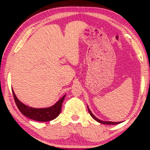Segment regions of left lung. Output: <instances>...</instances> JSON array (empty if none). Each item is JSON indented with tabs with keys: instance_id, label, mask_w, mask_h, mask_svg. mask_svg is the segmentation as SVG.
<instances>
[{
	"instance_id": "obj_1",
	"label": "left lung",
	"mask_w": 150,
	"mask_h": 150,
	"mask_svg": "<svg viewBox=\"0 0 150 150\" xmlns=\"http://www.w3.org/2000/svg\"><path fill=\"white\" fill-rule=\"evenodd\" d=\"M87 108H88V111H89L90 115L92 117V118L93 119V120H95L96 122L100 123V124H107V125H116V124H121V123H122L123 122H110V121H102V120H100L99 119L96 117L92 113L91 110H90L89 106H87Z\"/></svg>"
}]
</instances>
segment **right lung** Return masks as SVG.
<instances>
[{"mask_svg": "<svg viewBox=\"0 0 150 150\" xmlns=\"http://www.w3.org/2000/svg\"><path fill=\"white\" fill-rule=\"evenodd\" d=\"M12 93H13L14 100H15V102L18 109L24 116L35 121L42 122H50L59 115L61 111L63 102L65 98V95H64L54 105L51 106L50 107L37 108L30 107L20 102L16 97L13 89H12Z\"/></svg>", "mask_w": 150, "mask_h": 150, "instance_id": "obj_1", "label": "right lung"}]
</instances>
